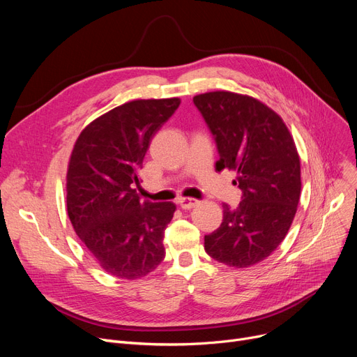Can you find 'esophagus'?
Returning <instances> with one entry per match:
<instances>
[{
  "label": "esophagus",
  "mask_w": 357,
  "mask_h": 357,
  "mask_svg": "<svg viewBox=\"0 0 357 357\" xmlns=\"http://www.w3.org/2000/svg\"><path fill=\"white\" fill-rule=\"evenodd\" d=\"M198 204H199V201L195 199V198H181V199H178V205L182 210H191V208L197 207Z\"/></svg>",
  "instance_id": "esophagus-1"
}]
</instances>
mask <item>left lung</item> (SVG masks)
Wrapping results in <instances>:
<instances>
[{
  "label": "left lung",
  "mask_w": 357,
  "mask_h": 357,
  "mask_svg": "<svg viewBox=\"0 0 357 357\" xmlns=\"http://www.w3.org/2000/svg\"><path fill=\"white\" fill-rule=\"evenodd\" d=\"M220 159L243 194L236 210L222 204V222L205 236L213 259L233 268L265 260L285 238L301 194V163L284 120L259 100L230 91L194 97Z\"/></svg>",
  "instance_id": "obj_1"
}]
</instances>
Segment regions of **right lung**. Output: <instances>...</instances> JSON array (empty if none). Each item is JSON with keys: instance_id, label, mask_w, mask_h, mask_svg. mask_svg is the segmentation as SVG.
Returning a JSON list of instances; mask_svg holds the SVG:
<instances>
[{"instance_id": "1", "label": "right lung", "mask_w": 357, "mask_h": 357, "mask_svg": "<svg viewBox=\"0 0 357 357\" xmlns=\"http://www.w3.org/2000/svg\"><path fill=\"white\" fill-rule=\"evenodd\" d=\"M179 104V98L126 102L89 123L75 142L68 215L93 259L116 278H143L165 257V230L176 205L142 202L139 171L150 140Z\"/></svg>"}]
</instances>
